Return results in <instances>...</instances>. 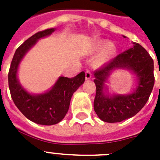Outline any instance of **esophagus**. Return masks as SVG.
<instances>
[{"label": "esophagus", "instance_id": "1", "mask_svg": "<svg viewBox=\"0 0 160 160\" xmlns=\"http://www.w3.org/2000/svg\"><path fill=\"white\" fill-rule=\"evenodd\" d=\"M91 77H92V74H91L90 71L89 70H86L85 71V79L86 80H89Z\"/></svg>", "mask_w": 160, "mask_h": 160}]
</instances>
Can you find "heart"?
I'll return each mask as SVG.
<instances>
[{
    "label": "heart",
    "mask_w": 160,
    "mask_h": 160,
    "mask_svg": "<svg viewBox=\"0 0 160 160\" xmlns=\"http://www.w3.org/2000/svg\"><path fill=\"white\" fill-rule=\"evenodd\" d=\"M105 48V49L103 50V52L99 55V57L95 60V65L99 67V66H102V64H104L105 62H107L108 60H109L110 58L112 56V54L115 52V47L113 45H111L109 43L107 42V41H100L97 43L96 45H94L92 51L93 52H96V51H101Z\"/></svg>",
    "instance_id": "obj_1"
}]
</instances>
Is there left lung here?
Here are the masks:
<instances>
[{
    "instance_id": "8db88e82",
    "label": "left lung",
    "mask_w": 160,
    "mask_h": 160,
    "mask_svg": "<svg viewBox=\"0 0 160 160\" xmlns=\"http://www.w3.org/2000/svg\"><path fill=\"white\" fill-rule=\"evenodd\" d=\"M123 67L132 69L138 77L136 90L128 95H105V82L111 70ZM96 84L93 108L99 118L107 123L121 122L138 114L146 105L155 84L154 61L148 52L138 43L117 55L94 72Z\"/></svg>"
}]
</instances>
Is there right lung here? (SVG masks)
I'll use <instances>...</instances> for the list:
<instances>
[{
	"label": "right lung",
	"instance_id": "add662e5",
	"mask_svg": "<svg viewBox=\"0 0 160 160\" xmlns=\"http://www.w3.org/2000/svg\"><path fill=\"white\" fill-rule=\"evenodd\" d=\"M53 32L54 28L41 31L24 41L16 49L8 74L10 95L15 106L31 121L42 125H53L65 117L74 92L85 80L84 72L72 78L62 76L51 90L40 95L30 94L20 85L17 79V70L20 61L37 40L49 36Z\"/></svg>",
	"mask_w": 160,
	"mask_h": 160
}]
</instances>
